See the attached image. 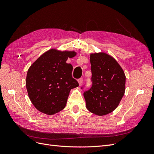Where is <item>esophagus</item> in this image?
Segmentation results:
<instances>
[{
    "instance_id": "34e87169",
    "label": "esophagus",
    "mask_w": 154,
    "mask_h": 154,
    "mask_svg": "<svg viewBox=\"0 0 154 154\" xmlns=\"http://www.w3.org/2000/svg\"><path fill=\"white\" fill-rule=\"evenodd\" d=\"M83 78H81L79 79V80H78V83H79V85H82V84L83 83Z\"/></svg>"
}]
</instances>
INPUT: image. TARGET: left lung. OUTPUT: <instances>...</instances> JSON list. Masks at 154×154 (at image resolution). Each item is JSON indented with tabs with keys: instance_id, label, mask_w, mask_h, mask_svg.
Listing matches in <instances>:
<instances>
[{
	"instance_id": "left-lung-1",
	"label": "left lung",
	"mask_w": 154,
	"mask_h": 154,
	"mask_svg": "<svg viewBox=\"0 0 154 154\" xmlns=\"http://www.w3.org/2000/svg\"><path fill=\"white\" fill-rule=\"evenodd\" d=\"M92 85L83 93L88 111L97 116H105L119 105L125 92L126 76L123 69L110 55L91 53Z\"/></svg>"
}]
</instances>
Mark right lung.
Wrapping results in <instances>:
<instances>
[{
    "label": "right lung",
    "instance_id": "obj_1",
    "mask_svg": "<svg viewBox=\"0 0 154 154\" xmlns=\"http://www.w3.org/2000/svg\"><path fill=\"white\" fill-rule=\"evenodd\" d=\"M76 55L74 51L51 49L32 63L27 72L26 85L29 99L41 112L53 115L66 105L69 92L79 86L72 77V66L68 58Z\"/></svg>",
    "mask_w": 154,
    "mask_h": 154
}]
</instances>
